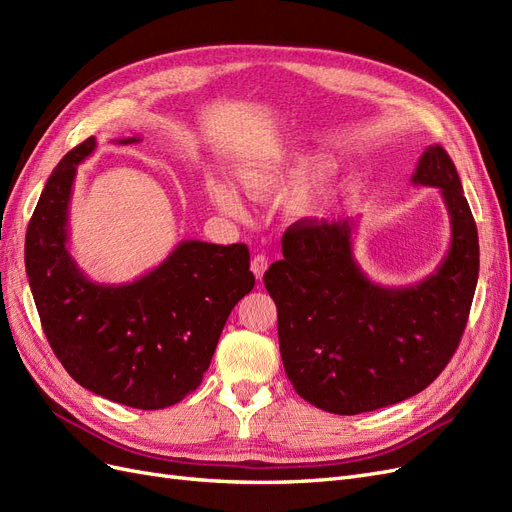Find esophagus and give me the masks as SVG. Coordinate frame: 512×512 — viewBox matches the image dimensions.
Listing matches in <instances>:
<instances>
[{"label": "esophagus", "mask_w": 512, "mask_h": 512, "mask_svg": "<svg viewBox=\"0 0 512 512\" xmlns=\"http://www.w3.org/2000/svg\"><path fill=\"white\" fill-rule=\"evenodd\" d=\"M267 267H269V256L256 254V256L252 258V271H254V275H256V280H262V275H265Z\"/></svg>", "instance_id": "obj_1"}]
</instances>
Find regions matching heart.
Masks as SVG:
<instances>
[{
  "label": "heart",
  "instance_id": "b5f03b06",
  "mask_svg": "<svg viewBox=\"0 0 512 512\" xmlns=\"http://www.w3.org/2000/svg\"><path fill=\"white\" fill-rule=\"evenodd\" d=\"M243 183H245V190L250 192L254 198H267L277 185V181L265 173H247L243 177ZM209 194L213 198V203L218 205L222 211H226L228 215H235V218H243L245 215V209L241 205L239 196L235 194V190H230L228 185H224L220 181H213V183H209Z\"/></svg>",
  "mask_w": 512,
  "mask_h": 512
}]
</instances>
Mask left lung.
<instances>
[{"instance_id": "obj_1", "label": "left lung", "mask_w": 512, "mask_h": 512, "mask_svg": "<svg viewBox=\"0 0 512 512\" xmlns=\"http://www.w3.org/2000/svg\"><path fill=\"white\" fill-rule=\"evenodd\" d=\"M442 190L453 243L436 275L404 290L371 284L352 258L350 224L299 220L284 260L265 273L277 305L286 376L309 404L361 414L404 401L436 380L466 331L478 280V232L457 168L429 147L412 177Z\"/></svg>"}]
</instances>
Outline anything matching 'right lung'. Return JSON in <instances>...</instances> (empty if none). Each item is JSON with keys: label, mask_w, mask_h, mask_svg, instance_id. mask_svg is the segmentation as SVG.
<instances>
[{"label": "right lung", "mask_w": 512, "mask_h": 512, "mask_svg": "<svg viewBox=\"0 0 512 512\" xmlns=\"http://www.w3.org/2000/svg\"><path fill=\"white\" fill-rule=\"evenodd\" d=\"M94 147L89 136L68 151L44 185L25 235L29 286L49 346L76 382L115 404L162 410L203 382L228 314L254 288L250 250L183 241L132 284L89 282L66 250V215L76 164Z\"/></svg>", "instance_id": "obj_1"}]
</instances>
